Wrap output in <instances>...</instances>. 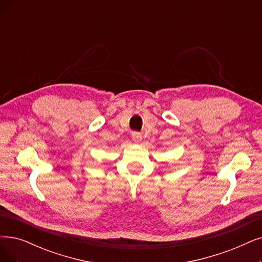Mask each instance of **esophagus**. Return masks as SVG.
<instances>
[{
    "label": "esophagus",
    "instance_id": "obj_1",
    "mask_svg": "<svg viewBox=\"0 0 262 262\" xmlns=\"http://www.w3.org/2000/svg\"><path fill=\"white\" fill-rule=\"evenodd\" d=\"M132 140H133L135 143L141 142V141H142V134L139 133V132H133V133H132Z\"/></svg>",
    "mask_w": 262,
    "mask_h": 262
}]
</instances>
